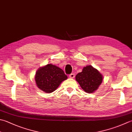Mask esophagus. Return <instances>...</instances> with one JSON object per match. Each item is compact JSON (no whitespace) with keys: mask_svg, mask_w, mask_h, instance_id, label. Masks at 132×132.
<instances>
[{"mask_svg":"<svg viewBox=\"0 0 132 132\" xmlns=\"http://www.w3.org/2000/svg\"><path fill=\"white\" fill-rule=\"evenodd\" d=\"M74 77H75L74 73H71L69 75V77L70 78H74Z\"/></svg>","mask_w":132,"mask_h":132,"instance_id":"obj_1","label":"esophagus"}]
</instances>
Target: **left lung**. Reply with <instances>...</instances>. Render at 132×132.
Wrapping results in <instances>:
<instances>
[{
    "instance_id": "8db88e82",
    "label": "left lung",
    "mask_w": 132,
    "mask_h": 132,
    "mask_svg": "<svg viewBox=\"0 0 132 132\" xmlns=\"http://www.w3.org/2000/svg\"><path fill=\"white\" fill-rule=\"evenodd\" d=\"M76 79L85 92L92 93L101 84L103 76L98 70L89 65L84 67L82 72L76 75Z\"/></svg>"
}]
</instances>
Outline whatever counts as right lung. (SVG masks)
<instances>
[{
	"mask_svg": "<svg viewBox=\"0 0 132 132\" xmlns=\"http://www.w3.org/2000/svg\"><path fill=\"white\" fill-rule=\"evenodd\" d=\"M68 76L59 67L47 64L41 67L36 72L35 80L39 89L47 93H51L58 88L61 82Z\"/></svg>",
	"mask_w": 132,
	"mask_h": 132,
	"instance_id": "obj_1",
	"label": "right lung"
}]
</instances>
